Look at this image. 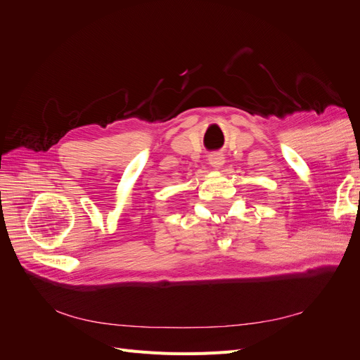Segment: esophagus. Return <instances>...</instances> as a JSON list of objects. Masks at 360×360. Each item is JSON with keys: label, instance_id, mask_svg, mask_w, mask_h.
I'll return each mask as SVG.
<instances>
[{"label": "esophagus", "instance_id": "1", "mask_svg": "<svg viewBox=\"0 0 360 360\" xmlns=\"http://www.w3.org/2000/svg\"><path fill=\"white\" fill-rule=\"evenodd\" d=\"M224 162H225V158L222 153H212L209 156V163L213 168H221L224 165Z\"/></svg>", "mask_w": 360, "mask_h": 360}]
</instances>
